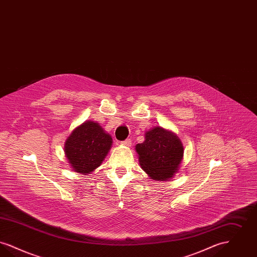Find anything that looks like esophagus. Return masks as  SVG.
Instances as JSON below:
<instances>
[{
	"label": "esophagus",
	"mask_w": 257,
	"mask_h": 257,
	"mask_svg": "<svg viewBox=\"0 0 257 257\" xmlns=\"http://www.w3.org/2000/svg\"><path fill=\"white\" fill-rule=\"evenodd\" d=\"M121 145L123 146H126V147H130L132 145V141L130 139H126L125 141L121 142Z\"/></svg>",
	"instance_id": "34e87169"
}]
</instances>
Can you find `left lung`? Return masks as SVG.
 Returning a JSON list of instances; mask_svg holds the SVG:
<instances>
[{"instance_id":"1","label":"left lung","mask_w":257,"mask_h":257,"mask_svg":"<svg viewBox=\"0 0 257 257\" xmlns=\"http://www.w3.org/2000/svg\"><path fill=\"white\" fill-rule=\"evenodd\" d=\"M145 137V142L136 146L142 169L151 179L170 180L183 159L181 141L171 131L158 126L147 131Z\"/></svg>"}]
</instances>
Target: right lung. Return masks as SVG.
Listing matches in <instances>:
<instances>
[{
	"label": "right lung",
	"mask_w": 257,
	"mask_h": 257,
	"mask_svg": "<svg viewBox=\"0 0 257 257\" xmlns=\"http://www.w3.org/2000/svg\"><path fill=\"white\" fill-rule=\"evenodd\" d=\"M112 139L99 123L87 120L67 138L64 152L74 171L86 174L98 168L107 156Z\"/></svg>",
	"instance_id": "right-lung-1"
}]
</instances>
